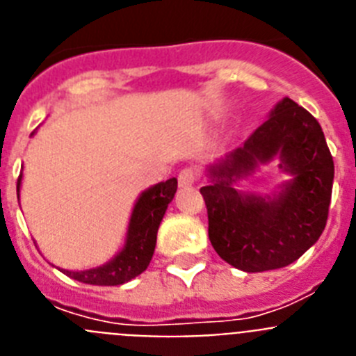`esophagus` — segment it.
<instances>
[{
  "label": "esophagus",
  "mask_w": 356,
  "mask_h": 356,
  "mask_svg": "<svg viewBox=\"0 0 356 356\" xmlns=\"http://www.w3.org/2000/svg\"><path fill=\"white\" fill-rule=\"evenodd\" d=\"M197 171L194 168H185L181 169L180 175H178V184H180V187H191V185H194L197 181Z\"/></svg>",
  "instance_id": "esophagus-1"
}]
</instances>
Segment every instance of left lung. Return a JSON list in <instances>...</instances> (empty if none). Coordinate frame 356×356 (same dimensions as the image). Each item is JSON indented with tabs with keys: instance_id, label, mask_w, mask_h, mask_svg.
Returning <instances> with one entry per match:
<instances>
[{
	"instance_id": "8db88e82",
	"label": "left lung",
	"mask_w": 356,
	"mask_h": 356,
	"mask_svg": "<svg viewBox=\"0 0 356 356\" xmlns=\"http://www.w3.org/2000/svg\"><path fill=\"white\" fill-rule=\"evenodd\" d=\"M275 156L295 178L276 200L248 197L234 177ZM212 184L200 188L209 213V238L229 266L248 273L280 269L316 244L328 221L333 159L321 124L284 97L246 143L210 168Z\"/></svg>"
}]
</instances>
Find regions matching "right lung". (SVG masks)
<instances>
[{
	"label": "right lung",
	"mask_w": 356,
	"mask_h": 356,
	"mask_svg": "<svg viewBox=\"0 0 356 356\" xmlns=\"http://www.w3.org/2000/svg\"><path fill=\"white\" fill-rule=\"evenodd\" d=\"M21 176L17 178V196ZM178 187L176 178L151 187L143 193L135 205L128 228L127 246L114 260L89 271H64L81 284L90 285H121L139 276L149 266L156 244V232L165 209L172 201Z\"/></svg>",
	"instance_id": "add662e5"
}]
</instances>
